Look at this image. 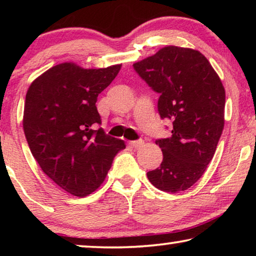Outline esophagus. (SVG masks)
<instances>
[{"label": "esophagus", "mask_w": 256, "mask_h": 256, "mask_svg": "<svg viewBox=\"0 0 256 256\" xmlns=\"http://www.w3.org/2000/svg\"><path fill=\"white\" fill-rule=\"evenodd\" d=\"M143 144H144V142H143L142 140H138V141H130V142H129V146H130L132 148H135V149L141 148Z\"/></svg>", "instance_id": "esophagus-1"}]
</instances>
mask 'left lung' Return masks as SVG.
Here are the masks:
<instances>
[{
  "label": "left lung",
  "instance_id": "1",
  "mask_svg": "<svg viewBox=\"0 0 256 256\" xmlns=\"http://www.w3.org/2000/svg\"><path fill=\"white\" fill-rule=\"evenodd\" d=\"M138 74L160 94L158 113L172 121L171 138L156 140L160 166L146 174L154 186L176 194L191 188L214 155L225 124V88L204 54L166 46L135 62Z\"/></svg>",
  "mask_w": 256,
  "mask_h": 256
}]
</instances>
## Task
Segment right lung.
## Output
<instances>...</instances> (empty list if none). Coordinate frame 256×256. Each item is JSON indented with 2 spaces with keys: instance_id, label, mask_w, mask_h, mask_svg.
Returning a JSON list of instances; mask_svg holds the SVG:
<instances>
[{
  "instance_id": "1",
  "label": "right lung",
  "mask_w": 256,
  "mask_h": 256,
  "mask_svg": "<svg viewBox=\"0 0 256 256\" xmlns=\"http://www.w3.org/2000/svg\"><path fill=\"white\" fill-rule=\"evenodd\" d=\"M121 65L82 68L56 65L34 79L26 96L23 129L43 172L59 188L85 197L102 184L122 140L104 134L96 102Z\"/></svg>"
}]
</instances>
